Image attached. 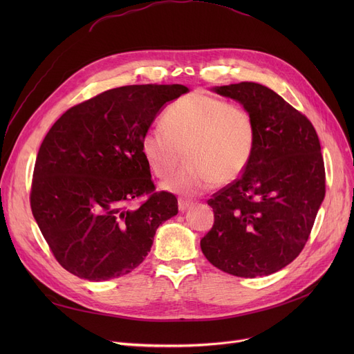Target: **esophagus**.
Masks as SVG:
<instances>
[{
    "instance_id": "1",
    "label": "esophagus",
    "mask_w": 354,
    "mask_h": 354,
    "mask_svg": "<svg viewBox=\"0 0 354 354\" xmlns=\"http://www.w3.org/2000/svg\"><path fill=\"white\" fill-rule=\"evenodd\" d=\"M192 201H189V199H182V198H179L178 199V208H179V211L180 212H183L185 209H188L191 205H192Z\"/></svg>"
}]
</instances>
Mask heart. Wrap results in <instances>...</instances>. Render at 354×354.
<instances>
[{
    "mask_svg": "<svg viewBox=\"0 0 354 354\" xmlns=\"http://www.w3.org/2000/svg\"><path fill=\"white\" fill-rule=\"evenodd\" d=\"M255 146L257 123L251 111L202 91L167 106L163 124L149 127L140 142L142 155L159 179L174 174L185 152L188 165L163 187L187 195L239 178L251 163Z\"/></svg>",
    "mask_w": 354,
    "mask_h": 354,
    "instance_id": "heart-1",
    "label": "heart"
}]
</instances>
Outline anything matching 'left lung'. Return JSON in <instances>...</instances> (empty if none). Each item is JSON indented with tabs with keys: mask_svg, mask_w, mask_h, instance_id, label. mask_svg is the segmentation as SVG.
<instances>
[{
	"mask_svg": "<svg viewBox=\"0 0 354 354\" xmlns=\"http://www.w3.org/2000/svg\"><path fill=\"white\" fill-rule=\"evenodd\" d=\"M214 90L251 111L257 146L244 174L208 199L214 225L201 250L231 275H270L303 251L324 199L319 136L301 111L263 84L241 82Z\"/></svg>",
	"mask_w": 354,
	"mask_h": 354,
	"instance_id": "left-lung-1",
	"label": "left lung"
}]
</instances>
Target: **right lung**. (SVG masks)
<instances>
[{
	"mask_svg": "<svg viewBox=\"0 0 354 354\" xmlns=\"http://www.w3.org/2000/svg\"><path fill=\"white\" fill-rule=\"evenodd\" d=\"M188 91L180 84L111 88L51 126L37 153L30 205L64 270L88 281L126 275L143 263L158 227L178 214L174 194L155 192L140 142L159 109Z\"/></svg>",
	"mask_w": 354,
	"mask_h": 354,
	"instance_id": "obj_1",
	"label": "right lung"
}]
</instances>
